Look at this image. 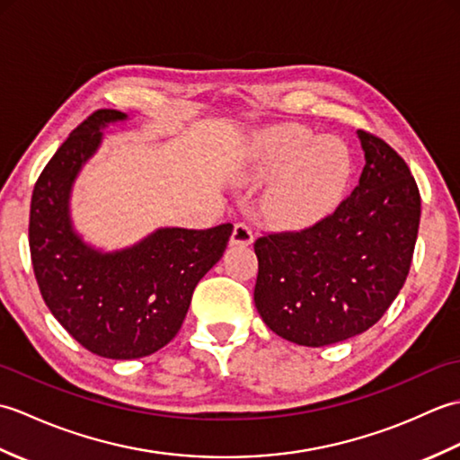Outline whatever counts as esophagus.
Returning a JSON list of instances; mask_svg holds the SVG:
<instances>
[{
    "mask_svg": "<svg viewBox=\"0 0 460 460\" xmlns=\"http://www.w3.org/2000/svg\"><path fill=\"white\" fill-rule=\"evenodd\" d=\"M252 243V231L249 225L237 223L231 233V247H249Z\"/></svg>",
    "mask_w": 460,
    "mask_h": 460,
    "instance_id": "esophagus-1",
    "label": "esophagus"
}]
</instances>
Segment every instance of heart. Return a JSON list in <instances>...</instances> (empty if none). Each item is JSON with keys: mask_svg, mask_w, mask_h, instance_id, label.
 I'll use <instances>...</instances> for the list:
<instances>
[{"mask_svg": "<svg viewBox=\"0 0 460 460\" xmlns=\"http://www.w3.org/2000/svg\"><path fill=\"white\" fill-rule=\"evenodd\" d=\"M237 178L259 185L272 178L261 211L275 229L305 231L332 217L344 203L354 155L334 136H320L296 122L272 124L245 146Z\"/></svg>", "mask_w": 460, "mask_h": 460, "instance_id": "1", "label": "heart"}]
</instances>
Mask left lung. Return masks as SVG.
Segmentation results:
<instances>
[{
    "label": "left lung",
    "instance_id": "1",
    "mask_svg": "<svg viewBox=\"0 0 460 460\" xmlns=\"http://www.w3.org/2000/svg\"><path fill=\"white\" fill-rule=\"evenodd\" d=\"M366 155L354 193L316 227L255 243V306L298 346L338 344L369 330L397 298L421 219L417 183L394 148L358 130Z\"/></svg>",
    "mask_w": 460,
    "mask_h": 460
}]
</instances>
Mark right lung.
Listing matches in <instances>:
<instances>
[{
  "label": "right lung",
  "mask_w": 460,
  "mask_h": 460,
  "mask_svg": "<svg viewBox=\"0 0 460 460\" xmlns=\"http://www.w3.org/2000/svg\"><path fill=\"white\" fill-rule=\"evenodd\" d=\"M132 119L99 111L45 165L31 198L29 249L51 314L93 354L138 359L164 348L188 314L193 288L221 261L233 225L208 231L158 227L134 245L102 249L75 227V181L109 126Z\"/></svg>",
  "instance_id": "obj_1"
}]
</instances>
